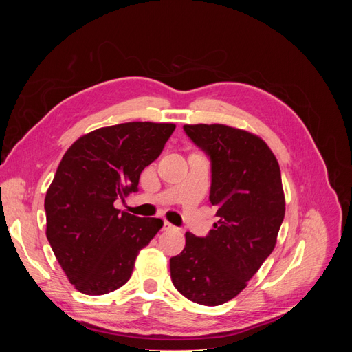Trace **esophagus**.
<instances>
[{
  "label": "esophagus",
  "instance_id": "obj_1",
  "mask_svg": "<svg viewBox=\"0 0 352 352\" xmlns=\"http://www.w3.org/2000/svg\"><path fill=\"white\" fill-rule=\"evenodd\" d=\"M163 229H164V230H172V229H175V226L172 225V223H168V221H166V220H164V223H163Z\"/></svg>",
  "mask_w": 352,
  "mask_h": 352
}]
</instances>
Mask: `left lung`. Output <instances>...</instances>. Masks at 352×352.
<instances>
[{"instance_id":"left-lung-1","label":"left lung","mask_w":352,"mask_h":352,"mask_svg":"<svg viewBox=\"0 0 352 352\" xmlns=\"http://www.w3.org/2000/svg\"><path fill=\"white\" fill-rule=\"evenodd\" d=\"M210 158V202L217 208L206 236L185 233L184 251L170 258L176 289L202 305L236 296L272 254L285 217L278 160L258 136L225 124H185Z\"/></svg>"}]
</instances>
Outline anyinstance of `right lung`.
<instances>
[{
    "label": "right lung",
    "instance_id": "right-lung-1",
    "mask_svg": "<svg viewBox=\"0 0 352 352\" xmlns=\"http://www.w3.org/2000/svg\"><path fill=\"white\" fill-rule=\"evenodd\" d=\"M172 123L132 122L94 131L63 157L45 197L47 238L70 283L82 294L104 295L131 279L135 260L160 219L114 208L138 192L141 172L162 154Z\"/></svg>",
    "mask_w": 352,
    "mask_h": 352
}]
</instances>
